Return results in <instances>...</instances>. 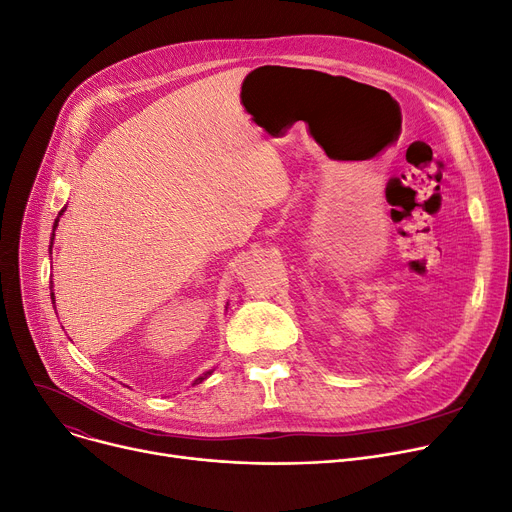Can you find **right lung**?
Returning <instances> with one entry per match:
<instances>
[{
	"label": "right lung",
	"mask_w": 512,
	"mask_h": 512,
	"mask_svg": "<svg viewBox=\"0 0 512 512\" xmlns=\"http://www.w3.org/2000/svg\"><path fill=\"white\" fill-rule=\"evenodd\" d=\"M62 212H64V210H60V214H58V218H56V221H54V231H56V227H58V223H60V216H62ZM54 231H52V246H54V235H56V233H54ZM52 246H50V254H52ZM52 302H54V304H56V296H54V289H52ZM208 375H212V371H206V373H204V375H202V377H198V379H196V381H193V385H196V383H202V381H204V379H206V377H208Z\"/></svg>",
	"instance_id": "right-lung-1"
}]
</instances>
